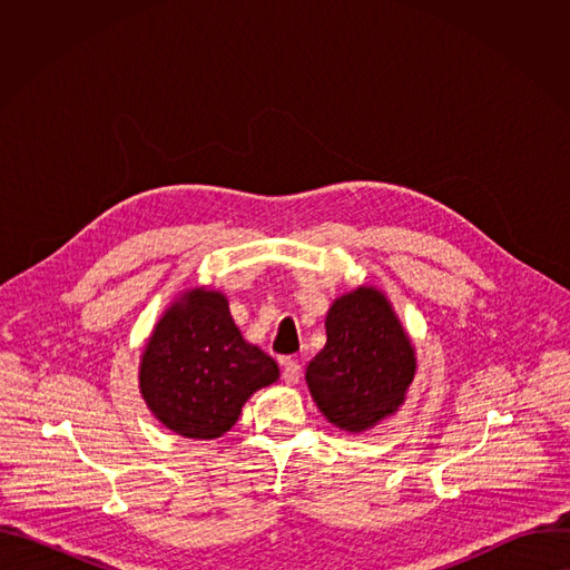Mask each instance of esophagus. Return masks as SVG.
Listing matches in <instances>:
<instances>
[{
    "label": "esophagus",
    "instance_id": "34e87169",
    "mask_svg": "<svg viewBox=\"0 0 570 570\" xmlns=\"http://www.w3.org/2000/svg\"><path fill=\"white\" fill-rule=\"evenodd\" d=\"M299 376H302V365L297 361H293V358H284L282 361V379H284V383L295 385L299 381Z\"/></svg>",
    "mask_w": 570,
    "mask_h": 570
}]
</instances>
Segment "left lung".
<instances>
[{
    "label": "left lung",
    "instance_id": "8db88e82",
    "mask_svg": "<svg viewBox=\"0 0 570 570\" xmlns=\"http://www.w3.org/2000/svg\"><path fill=\"white\" fill-rule=\"evenodd\" d=\"M327 345L308 363L306 385L320 413L363 433L396 413L415 376V347L387 297L361 286L338 297L324 320Z\"/></svg>",
    "mask_w": 570,
    "mask_h": 570
}]
</instances>
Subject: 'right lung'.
Instances as JSON below:
<instances>
[{"instance_id": "1", "label": "right lung", "mask_w": 570, "mask_h": 570, "mask_svg": "<svg viewBox=\"0 0 570 570\" xmlns=\"http://www.w3.org/2000/svg\"><path fill=\"white\" fill-rule=\"evenodd\" d=\"M277 363L243 341L223 293L191 288L155 324L139 363V392L169 431L191 440L227 433Z\"/></svg>"}]
</instances>
